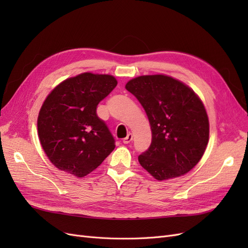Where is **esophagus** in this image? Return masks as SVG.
I'll use <instances>...</instances> for the list:
<instances>
[{"mask_svg": "<svg viewBox=\"0 0 248 248\" xmlns=\"http://www.w3.org/2000/svg\"><path fill=\"white\" fill-rule=\"evenodd\" d=\"M133 140V136L131 133H128L127 134V137L125 139H123V142L124 144H129V142Z\"/></svg>", "mask_w": 248, "mask_h": 248, "instance_id": "obj_1", "label": "esophagus"}]
</instances>
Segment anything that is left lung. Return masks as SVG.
<instances>
[{"mask_svg":"<svg viewBox=\"0 0 248 248\" xmlns=\"http://www.w3.org/2000/svg\"><path fill=\"white\" fill-rule=\"evenodd\" d=\"M125 88L137 97L151 126L152 141L139 156L140 166L159 181L196 167L209 140V120L193 90L163 74L138 77Z\"/></svg>","mask_w":248,"mask_h":248,"instance_id":"1","label":"left lung"}]
</instances>
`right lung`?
I'll use <instances>...</instances> for the list:
<instances>
[{"label":"right lung","mask_w":248,"mask_h":248,"mask_svg":"<svg viewBox=\"0 0 248 248\" xmlns=\"http://www.w3.org/2000/svg\"><path fill=\"white\" fill-rule=\"evenodd\" d=\"M117 84L108 74L85 72L65 79L46 97L37 127L40 144L56 168L82 178L115 149L114 137L96 109Z\"/></svg>","instance_id":"obj_1"}]
</instances>
